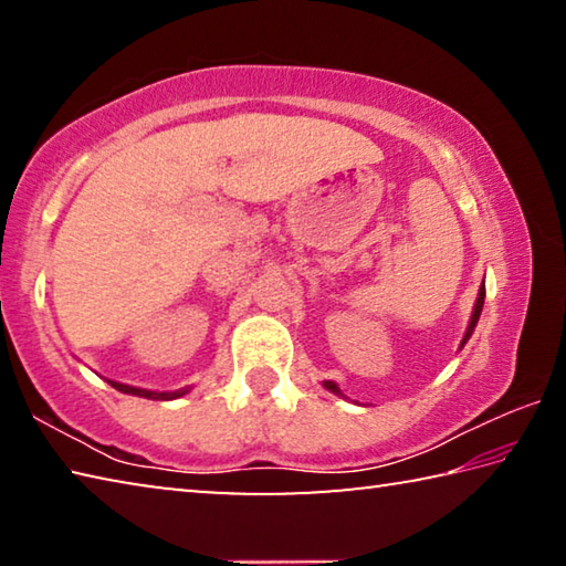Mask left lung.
<instances>
[{
  "mask_svg": "<svg viewBox=\"0 0 566 566\" xmlns=\"http://www.w3.org/2000/svg\"><path fill=\"white\" fill-rule=\"evenodd\" d=\"M484 294H486V290H484V282H482V286H479V294H476V302H474V310H472V319H469V324H467L464 339H462V344H459V349H462L464 344L469 342V337H472V332H474L476 322H479V314H482V306H484ZM324 389H329L332 395H337V397H344L342 389L334 385V381H324Z\"/></svg>",
  "mask_w": 566,
  "mask_h": 566,
  "instance_id": "1",
  "label": "left lung"
}]
</instances>
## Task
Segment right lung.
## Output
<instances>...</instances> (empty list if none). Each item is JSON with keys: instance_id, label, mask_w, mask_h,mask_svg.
<instances>
[{"instance_id": "1", "label": "right lung", "mask_w": 566, "mask_h": 566, "mask_svg": "<svg viewBox=\"0 0 566 566\" xmlns=\"http://www.w3.org/2000/svg\"><path fill=\"white\" fill-rule=\"evenodd\" d=\"M114 389L124 391V395H134V397H145V399H157V401H169V399H179L187 395V387L185 389H177V391H151V389H139V387H129V385H119V381H112Z\"/></svg>"}]
</instances>
